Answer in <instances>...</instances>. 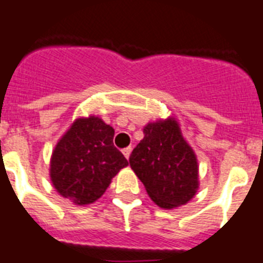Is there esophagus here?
<instances>
[{
	"mask_svg": "<svg viewBox=\"0 0 263 263\" xmlns=\"http://www.w3.org/2000/svg\"><path fill=\"white\" fill-rule=\"evenodd\" d=\"M131 151H132L131 147H127V148H124V149H123V155H124L125 159H127V160L129 159V155H131Z\"/></svg>",
	"mask_w": 263,
	"mask_h": 263,
	"instance_id": "34e87169",
	"label": "esophagus"
}]
</instances>
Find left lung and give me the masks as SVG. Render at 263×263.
Returning a JSON list of instances; mask_svg holds the SVG:
<instances>
[{
    "instance_id": "obj_1",
    "label": "left lung",
    "mask_w": 263,
    "mask_h": 263,
    "mask_svg": "<svg viewBox=\"0 0 263 263\" xmlns=\"http://www.w3.org/2000/svg\"><path fill=\"white\" fill-rule=\"evenodd\" d=\"M129 165L155 204L164 209L185 205L198 189L197 157L175 118L148 123Z\"/></svg>"
}]
</instances>
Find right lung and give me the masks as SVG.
<instances>
[{
	"instance_id": "obj_1",
	"label": "right lung",
	"mask_w": 263,
	"mask_h": 263,
	"mask_svg": "<svg viewBox=\"0 0 263 263\" xmlns=\"http://www.w3.org/2000/svg\"><path fill=\"white\" fill-rule=\"evenodd\" d=\"M115 131L98 116L79 118L52 151L50 179L59 195L75 205L92 204L112 177L128 165L114 145Z\"/></svg>"
}]
</instances>
